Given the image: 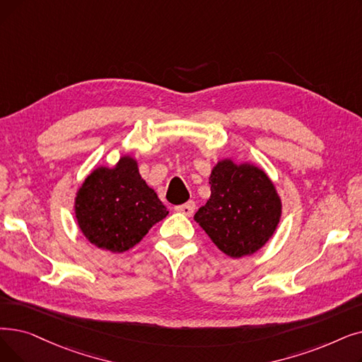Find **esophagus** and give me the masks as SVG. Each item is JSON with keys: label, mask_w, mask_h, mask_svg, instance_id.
I'll list each match as a JSON object with an SVG mask.
<instances>
[{"label": "esophagus", "mask_w": 362, "mask_h": 362, "mask_svg": "<svg viewBox=\"0 0 362 362\" xmlns=\"http://www.w3.org/2000/svg\"><path fill=\"white\" fill-rule=\"evenodd\" d=\"M176 211H179V213H182V214H185L187 217H191L194 214V211H195V202L194 201H187L186 204H183V206L176 207Z\"/></svg>", "instance_id": "obj_1"}]
</instances>
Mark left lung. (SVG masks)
Masks as SVG:
<instances>
[{
    "mask_svg": "<svg viewBox=\"0 0 362 362\" xmlns=\"http://www.w3.org/2000/svg\"><path fill=\"white\" fill-rule=\"evenodd\" d=\"M211 195L194 216L211 241L230 257L253 255L279 222L281 199L264 171L220 161L210 176Z\"/></svg>",
    "mask_w": 362,
    "mask_h": 362,
    "instance_id": "obj_1",
    "label": "left lung"
}]
</instances>
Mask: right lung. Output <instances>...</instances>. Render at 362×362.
Wrapping results in <instances>:
<instances>
[{
	"label": "right lung",
	"instance_id": "obj_1",
	"mask_svg": "<svg viewBox=\"0 0 362 362\" xmlns=\"http://www.w3.org/2000/svg\"><path fill=\"white\" fill-rule=\"evenodd\" d=\"M75 214L91 244L122 253L168 211L140 177L136 161L124 156L115 168H96L86 179L76 194Z\"/></svg>",
	"mask_w": 362,
	"mask_h": 362
}]
</instances>
